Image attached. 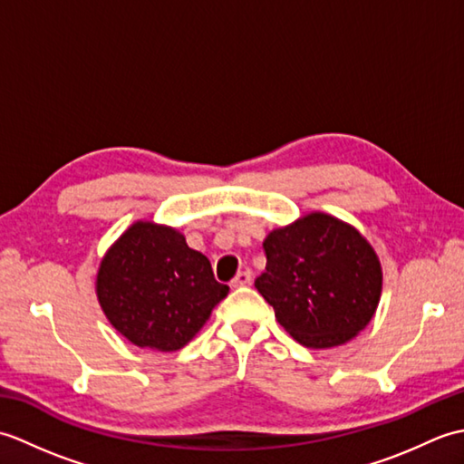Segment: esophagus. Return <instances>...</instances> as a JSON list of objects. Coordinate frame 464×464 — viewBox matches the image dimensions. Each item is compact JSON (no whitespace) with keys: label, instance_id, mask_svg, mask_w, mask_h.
I'll list each match as a JSON object with an SVG mask.
<instances>
[{"label":"esophagus","instance_id":"34e87169","mask_svg":"<svg viewBox=\"0 0 464 464\" xmlns=\"http://www.w3.org/2000/svg\"><path fill=\"white\" fill-rule=\"evenodd\" d=\"M247 285H251V273L249 271H239L237 275H235V279L231 281V287L233 289L247 287Z\"/></svg>","mask_w":464,"mask_h":464}]
</instances>
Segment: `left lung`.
I'll list each match as a JSON object with an SVG mask.
<instances>
[{"label": "left lung", "mask_w": 464, "mask_h": 464, "mask_svg": "<svg viewBox=\"0 0 464 464\" xmlns=\"http://www.w3.org/2000/svg\"><path fill=\"white\" fill-rule=\"evenodd\" d=\"M263 249L267 267L255 287L295 341L309 349L339 347L367 327L382 271L353 225L314 211L273 229Z\"/></svg>", "instance_id": "obj_1"}]
</instances>
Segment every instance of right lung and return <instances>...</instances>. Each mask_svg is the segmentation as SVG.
<instances>
[{
	"mask_svg": "<svg viewBox=\"0 0 464 464\" xmlns=\"http://www.w3.org/2000/svg\"><path fill=\"white\" fill-rule=\"evenodd\" d=\"M95 291L127 341L171 353L201 331L229 287L215 281L209 259L179 231L137 221L105 253Z\"/></svg>",
	"mask_w": 464,
	"mask_h": 464,
	"instance_id": "obj_1",
	"label": "right lung"
}]
</instances>
